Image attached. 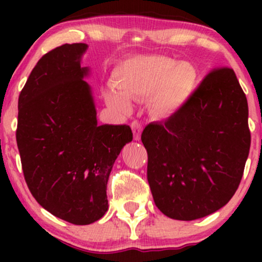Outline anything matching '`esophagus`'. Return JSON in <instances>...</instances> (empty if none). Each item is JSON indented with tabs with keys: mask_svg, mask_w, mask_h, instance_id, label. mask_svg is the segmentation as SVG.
I'll list each match as a JSON object with an SVG mask.
<instances>
[{
	"mask_svg": "<svg viewBox=\"0 0 262 262\" xmlns=\"http://www.w3.org/2000/svg\"><path fill=\"white\" fill-rule=\"evenodd\" d=\"M131 128H132V132H134L135 141H139V139H141V134H142V125L139 124L137 120L132 121Z\"/></svg>",
	"mask_w": 262,
	"mask_h": 262,
	"instance_id": "34e87169",
	"label": "esophagus"
}]
</instances>
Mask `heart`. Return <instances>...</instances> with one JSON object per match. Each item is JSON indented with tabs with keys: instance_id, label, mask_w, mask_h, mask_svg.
I'll return each instance as SVG.
<instances>
[{
	"instance_id": "b5f03b06",
	"label": "heart",
	"mask_w": 262,
	"mask_h": 262,
	"mask_svg": "<svg viewBox=\"0 0 262 262\" xmlns=\"http://www.w3.org/2000/svg\"><path fill=\"white\" fill-rule=\"evenodd\" d=\"M114 88L105 92L106 103L121 116L131 111V99L149 98V110L159 119L177 116L198 83V71L188 62L164 56H139L124 60L113 71Z\"/></svg>"
}]
</instances>
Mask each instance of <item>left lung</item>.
<instances>
[{"label": "left lung", "mask_w": 262, "mask_h": 262, "mask_svg": "<svg viewBox=\"0 0 262 262\" xmlns=\"http://www.w3.org/2000/svg\"><path fill=\"white\" fill-rule=\"evenodd\" d=\"M142 142L163 214L194 221L227 205L250 148L248 103L234 70L211 71L177 116L144 128Z\"/></svg>", "instance_id": "left-lung-1"}]
</instances>
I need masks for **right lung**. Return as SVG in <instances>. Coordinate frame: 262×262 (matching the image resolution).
Returning a JSON list of instances; mask_svg holds the SVG:
<instances>
[{"label":"right lung","instance_id":"right-lung-1","mask_svg":"<svg viewBox=\"0 0 262 262\" xmlns=\"http://www.w3.org/2000/svg\"><path fill=\"white\" fill-rule=\"evenodd\" d=\"M84 42L64 44L41 57L19 96L16 143L25 180L53 216L76 225L108 210L107 182L132 141L127 125H99L93 89L82 67Z\"/></svg>","mask_w":262,"mask_h":262}]
</instances>
